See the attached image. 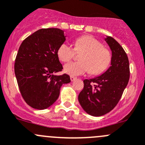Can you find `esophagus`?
Here are the masks:
<instances>
[{
    "label": "esophagus",
    "instance_id": "1",
    "mask_svg": "<svg viewBox=\"0 0 145 145\" xmlns=\"http://www.w3.org/2000/svg\"><path fill=\"white\" fill-rule=\"evenodd\" d=\"M76 77H73V76H70V80L71 81H74L75 80H76Z\"/></svg>",
    "mask_w": 145,
    "mask_h": 145
}]
</instances>
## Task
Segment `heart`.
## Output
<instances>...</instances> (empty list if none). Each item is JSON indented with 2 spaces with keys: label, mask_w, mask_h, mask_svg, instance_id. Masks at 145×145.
<instances>
[{
  "label": "heart",
  "mask_w": 145,
  "mask_h": 145,
  "mask_svg": "<svg viewBox=\"0 0 145 145\" xmlns=\"http://www.w3.org/2000/svg\"><path fill=\"white\" fill-rule=\"evenodd\" d=\"M75 52L82 54L80 62H71L65 65L64 71L72 76L84 75L89 72L92 75L102 73L110 65L112 55L107 48L91 35H84L77 38L75 48L67 42H63L57 50V56L62 62H68L73 58Z\"/></svg>",
  "instance_id": "obj_1"
}]
</instances>
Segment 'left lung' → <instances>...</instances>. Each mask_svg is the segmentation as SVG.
Listing matches in <instances>:
<instances>
[{"instance_id":"1","label":"left lung","mask_w":145,"mask_h":145,"mask_svg":"<svg viewBox=\"0 0 145 145\" xmlns=\"http://www.w3.org/2000/svg\"><path fill=\"white\" fill-rule=\"evenodd\" d=\"M105 41L112 50L111 66L103 75L83 80L78 95L81 107L92 116L104 115L114 109L120 100L129 79V64L122 47L112 37Z\"/></svg>"}]
</instances>
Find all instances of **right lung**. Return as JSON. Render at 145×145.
Instances as JSON below:
<instances>
[{
  "mask_svg": "<svg viewBox=\"0 0 145 145\" xmlns=\"http://www.w3.org/2000/svg\"><path fill=\"white\" fill-rule=\"evenodd\" d=\"M65 40L63 30L42 28L26 38L19 48L15 75L22 97L33 108L49 107L58 98L63 84L70 82L67 74L55 75L63 68L57 50Z\"/></svg>",
  "mask_w": 145,
  "mask_h": 145,
  "instance_id": "add662e5",
  "label": "right lung"
}]
</instances>
